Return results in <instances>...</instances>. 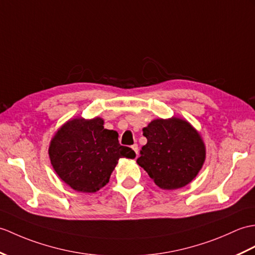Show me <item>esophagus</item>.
I'll list each match as a JSON object with an SVG mask.
<instances>
[{"mask_svg": "<svg viewBox=\"0 0 255 255\" xmlns=\"http://www.w3.org/2000/svg\"><path fill=\"white\" fill-rule=\"evenodd\" d=\"M132 150L135 152V154H138V150H139V147H138V144L137 143H134L132 146Z\"/></svg>", "mask_w": 255, "mask_h": 255, "instance_id": "34e87169", "label": "esophagus"}]
</instances>
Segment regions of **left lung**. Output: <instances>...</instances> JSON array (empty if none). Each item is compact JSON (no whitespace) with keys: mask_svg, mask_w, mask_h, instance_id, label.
<instances>
[{"mask_svg":"<svg viewBox=\"0 0 255 255\" xmlns=\"http://www.w3.org/2000/svg\"><path fill=\"white\" fill-rule=\"evenodd\" d=\"M143 130L147 139L137 163L165 190L187 186L205 161V145L187 121L171 117L152 121Z\"/></svg>","mask_w":255,"mask_h":255,"instance_id":"obj_1","label":"left lung"}]
</instances>
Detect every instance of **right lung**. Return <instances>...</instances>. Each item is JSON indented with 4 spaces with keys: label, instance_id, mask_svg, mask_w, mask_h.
<instances>
[{
    "label": "right lung",
    "instance_id": "add662e5",
    "mask_svg": "<svg viewBox=\"0 0 255 255\" xmlns=\"http://www.w3.org/2000/svg\"><path fill=\"white\" fill-rule=\"evenodd\" d=\"M103 125L100 117L74 118L65 123L51 140L52 166L76 191L97 192L109 182L118 159L135 157L133 150L120 144L117 131Z\"/></svg>",
    "mask_w": 255,
    "mask_h": 255
}]
</instances>
